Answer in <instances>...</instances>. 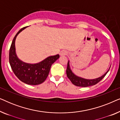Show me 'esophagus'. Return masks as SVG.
<instances>
[{"mask_svg": "<svg viewBox=\"0 0 120 120\" xmlns=\"http://www.w3.org/2000/svg\"><path fill=\"white\" fill-rule=\"evenodd\" d=\"M67 54H68V53H67V52L65 51H62L60 53V56H64L67 55Z\"/></svg>", "mask_w": 120, "mask_h": 120, "instance_id": "esophagus-1", "label": "esophagus"}]
</instances>
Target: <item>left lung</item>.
<instances>
[{"label": "left lung", "mask_w": 120, "mask_h": 120, "mask_svg": "<svg viewBox=\"0 0 120 120\" xmlns=\"http://www.w3.org/2000/svg\"><path fill=\"white\" fill-rule=\"evenodd\" d=\"M110 68L109 70L103 75L102 76L99 77V78L94 79H86L82 78L81 77H79L78 76H76L71 71V69H70V65H69V60H68V64H67V68L66 70L67 75V77L69 79V80L71 81L72 83L75 85L76 86L79 87H88L93 86L97 84V83L99 82L103 79L105 76L108 72L109 71L110 69Z\"/></svg>", "instance_id": "8db88e82"}]
</instances>
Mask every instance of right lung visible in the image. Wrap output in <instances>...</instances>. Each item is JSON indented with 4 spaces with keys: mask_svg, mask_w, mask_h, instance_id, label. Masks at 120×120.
<instances>
[{
    "mask_svg": "<svg viewBox=\"0 0 120 120\" xmlns=\"http://www.w3.org/2000/svg\"><path fill=\"white\" fill-rule=\"evenodd\" d=\"M27 27L21 29L13 39L9 51V63L13 72L19 80L28 85H39L46 79L51 67L60 58V55L49 56L35 64L27 63L19 60L16 53L15 40L18 34Z\"/></svg>",
    "mask_w": 120,
    "mask_h": 120,
    "instance_id": "right-lung-1",
    "label": "right lung"
}]
</instances>
